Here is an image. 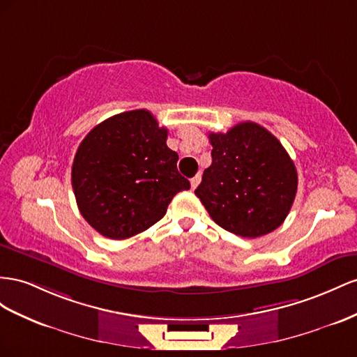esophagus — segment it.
I'll use <instances>...</instances> for the list:
<instances>
[{
	"label": "esophagus",
	"mask_w": 357,
	"mask_h": 357,
	"mask_svg": "<svg viewBox=\"0 0 357 357\" xmlns=\"http://www.w3.org/2000/svg\"><path fill=\"white\" fill-rule=\"evenodd\" d=\"M200 181H202V175L200 173H197V175L195 176V178H191V181H190V184H191V190H195L199 184H200Z\"/></svg>",
	"instance_id": "1"
}]
</instances>
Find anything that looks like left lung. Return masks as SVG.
Returning a JSON list of instances; mask_svg holds the SVG:
<instances>
[{"instance_id": "left-lung-1", "label": "left lung", "mask_w": 357, "mask_h": 357, "mask_svg": "<svg viewBox=\"0 0 357 357\" xmlns=\"http://www.w3.org/2000/svg\"><path fill=\"white\" fill-rule=\"evenodd\" d=\"M212 165L196 196L220 227L242 238L273 231L289 215L298 172L280 140L256 122L209 133Z\"/></svg>"}]
</instances>
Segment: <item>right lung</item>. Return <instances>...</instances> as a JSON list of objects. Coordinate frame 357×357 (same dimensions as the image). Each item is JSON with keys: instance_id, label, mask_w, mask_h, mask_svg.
Instances as JSON below:
<instances>
[{"instance_id": "1", "label": "right lung", "mask_w": 357, "mask_h": 357, "mask_svg": "<svg viewBox=\"0 0 357 357\" xmlns=\"http://www.w3.org/2000/svg\"><path fill=\"white\" fill-rule=\"evenodd\" d=\"M166 140L167 130L139 109L100 122L79 145L71 185L80 213L100 235H137L165 217L173 196L190 188Z\"/></svg>"}]
</instances>
